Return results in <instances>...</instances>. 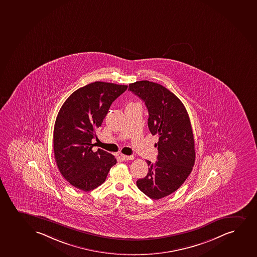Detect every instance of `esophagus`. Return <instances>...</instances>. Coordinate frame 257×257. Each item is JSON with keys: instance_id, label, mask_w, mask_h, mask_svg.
Segmentation results:
<instances>
[{"instance_id": "34e87169", "label": "esophagus", "mask_w": 257, "mask_h": 257, "mask_svg": "<svg viewBox=\"0 0 257 257\" xmlns=\"http://www.w3.org/2000/svg\"><path fill=\"white\" fill-rule=\"evenodd\" d=\"M121 157H122V159L124 161H129V160H133L134 159V157L133 156H125V155H121Z\"/></svg>"}]
</instances>
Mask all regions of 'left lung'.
I'll list each match as a JSON object with an SVG mask.
<instances>
[{"label":"left lung","instance_id":"left-lung-1","mask_svg":"<svg viewBox=\"0 0 257 257\" xmlns=\"http://www.w3.org/2000/svg\"><path fill=\"white\" fill-rule=\"evenodd\" d=\"M129 90L145 101L148 126L158 135L156 163L147 161L149 172L137 186L152 199H162L177 190L190 175L195 150L190 118L183 103L162 85L149 81L129 84Z\"/></svg>","mask_w":257,"mask_h":257}]
</instances>
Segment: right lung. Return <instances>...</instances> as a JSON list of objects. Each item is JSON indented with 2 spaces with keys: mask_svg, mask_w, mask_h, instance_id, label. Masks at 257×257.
I'll return each mask as SVG.
<instances>
[{
  "mask_svg": "<svg viewBox=\"0 0 257 257\" xmlns=\"http://www.w3.org/2000/svg\"><path fill=\"white\" fill-rule=\"evenodd\" d=\"M126 85L95 82L75 91L58 112L53 133L55 160L68 182L81 190H93L106 181L117 160L98 149L92 139L110 106L126 90Z\"/></svg>",
  "mask_w": 257,
  "mask_h": 257,
  "instance_id": "right-lung-1",
  "label": "right lung"
}]
</instances>
